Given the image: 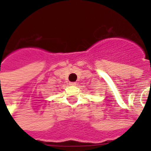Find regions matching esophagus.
Wrapping results in <instances>:
<instances>
[{
  "instance_id": "obj_1",
  "label": "esophagus",
  "mask_w": 151,
  "mask_h": 151,
  "mask_svg": "<svg viewBox=\"0 0 151 151\" xmlns=\"http://www.w3.org/2000/svg\"><path fill=\"white\" fill-rule=\"evenodd\" d=\"M70 85L74 86V85H77V84H76V82H70Z\"/></svg>"
}]
</instances>
